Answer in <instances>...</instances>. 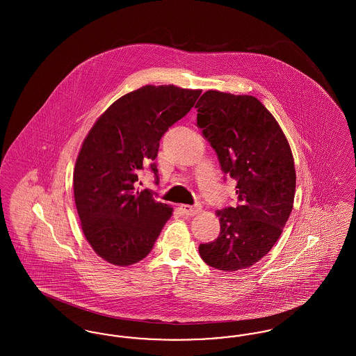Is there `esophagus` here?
Returning <instances> with one entry per match:
<instances>
[{
    "label": "esophagus",
    "mask_w": 356,
    "mask_h": 356,
    "mask_svg": "<svg viewBox=\"0 0 356 356\" xmlns=\"http://www.w3.org/2000/svg\"><path fill=\"white\" fill-rule=\"evenodd\" d=\"M180 211H181L184 215L193 216V215H196V213H199V212H200V207H199V205H188V204H181V205H180Z\"/></svg>",
    "instance_id": "obj_1"
}]
</instances>
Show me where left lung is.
<instances>
[{"label": "left lung", "instance_id": "8db88e82", "mask_svg": "<svg viewBox=\"0 0 356 356\" xmlns=\"http://www.w3.org/2000/svg\"><path fill=\"white\" fill-rule=\"evenodd\" d=\"M197 127L237 180L236 208L216 211L220 235L199 245L204 261L220 271L248 268L271 251L291 215L296 173L287 137L254 96L207 90L196 104Z\"/></svg>", "mask_w": 356, "mask_h": 356}]
</instances>
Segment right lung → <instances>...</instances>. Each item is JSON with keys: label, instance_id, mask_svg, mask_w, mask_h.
Here are the masks:
<instances>
[{"label": "right lung", "instance_id": "obj_1", "mask_svg": "<svg viewBox=\"0 0 356 356\" xmlns=\"http://www.w3.org/2000/svg\"><path fill=\"white\" fill-rule=\"evenodd\" d=\"M200 89L145 85L113 102L88 132L73 172L74 203L81 229L105 261L127 267L152 251L173 212L136 189L138 175L153 163L160 138L183 119Z\"/></svg>", "mask_w": 356, "mask_h": 356}]
</instances>
